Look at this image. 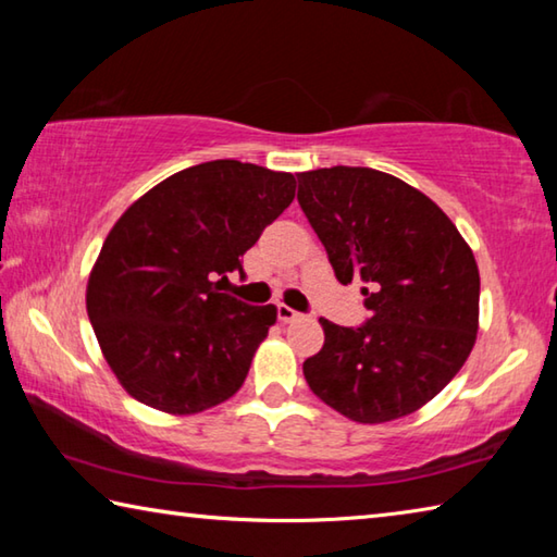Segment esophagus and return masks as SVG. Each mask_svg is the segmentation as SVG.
I'll return each mask as SVG.
<instances>
[{"mask_svg":"<svg viewBox=\"0 0 557 557\" xmlns=\"http://www.w3.org/2000/svg\"><path fill=\"white\" fill-rule=\"evenodd\" d=\"M277 317H280V322H285V324L297 322V319H301V314L295 312V309L287 307V305H280V307H277Z\"/></svg>","mask_w":557,"mask_h":557,"instance_id":"34e87169","label":"esophagus"}]
</instances>
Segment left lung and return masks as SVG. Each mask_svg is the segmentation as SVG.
<instances>
[{
    "label": "left lung",
    "mask_w": 557,
    "mask_h": 557,
    "mask_svg": "<svg viewBox=\"0 0 557 557\" xmlns=\"http://www.w3.org/2000/svg\"><path fill=\"white\" fill-rule=\"evenodd\" d=\"M297 201L342 285L363 280V326L319 319L307 358L319 400L361 425L418 412L455 379L479 332V268L440 206L369 166L301 172Z\"/></svg>",
    "instance_id": "1"
}]
</instances>
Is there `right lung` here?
Masks as SVG:
<instances>
[{"label": "right lung", "mask_w": 557, "mask_h": 557, "mask_svg": "<svg viewBox=\"0 0 557 557\" xmlns=\"http://www.w3.org/2000/svg\"><path fill=\"white\" fill-rule=\"evenodd\" d=\"M289 172L235 159L182 169L112 225L86 309L110 371L132 398L196 414L240 391L277 307L221 292L240 258L295 199Z\"/></svg>", "instance_id": "right-lung-1"}]
</instances>
